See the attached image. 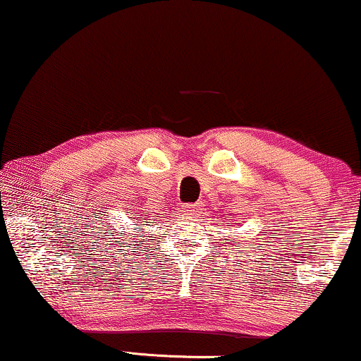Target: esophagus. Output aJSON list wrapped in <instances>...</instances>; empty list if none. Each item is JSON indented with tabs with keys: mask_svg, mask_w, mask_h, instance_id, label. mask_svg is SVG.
<instances>
[{
	"mask_svg": "<svg viewBox=\"0 0 361 361\" xmlns=\"http://www.w3.org/2000/svg\"><path fill=\"white\" fill-rule=\"evenodd\" d=\"M202 207H204L202 204H189L185 207V214L189 216H199L202 214V210H204Z\"/></svg>",
	"mask_w": 361,
	"mask_h": 361,
	"instance_id": "esophagus-1",
	"label": "esophagus"
}]
</instances>
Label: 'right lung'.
Here are the masks:
<instances>
[{"label": "right lung", "instance_id": "right-lung-1", "mask_svg": "<svg viewBox=\"0 0 361 361\" xmlns=\"http://www.w3.org/2000/svg\"><path fill=\"white\" fill-rule=\"evenodd\" d=\"M146 224H149V221H146Z\"/></svg>", "mask_w": 361, "mask_h": 361}]
</instances>
